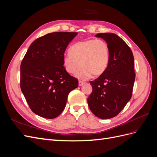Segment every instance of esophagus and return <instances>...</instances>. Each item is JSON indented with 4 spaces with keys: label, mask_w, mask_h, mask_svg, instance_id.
Instances as JSON below:
<instances>
[{
    "label": "esophagus",
    "mask_w": 157,
    "mask_h": 157,
    "mask_svg": "<svg viewBox=\"0 0 157 157\" xmlns=\"http://www.w3.org/2000/svg\"><path fill=\"white\" fill-rule=\"evenodd\" d=\"M84 84V82H83V81H81V80H79L78 81V85L80 86H82V85Z\"/></svg>",
    "instance_id": "1"
}]
</instances>
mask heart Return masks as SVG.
<instances>
[{
    "label": "heart",
    "mask_w": 157,
    "mask_h": 157,
    "mask_svg": "<svg viewBox=\"0 0 157 157\" xmlns=\"http://www.w3.org/2000/svg\"><path fill=\"white\" fill-rule=\"evenodd\" d=\"M69 53L63 57V65L67 73L76 74L79 79L86 80L93 74L102 75L107 68L110 50L105 40L100 39L78 42L70 47Z\"/></svg>",
    "instance_id": "1"
}]
</instances>
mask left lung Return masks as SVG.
Listing matches in <instances>:
<instances>
[{"label":"left lung","instance_id":"8db88e82","mask_svg":"<svg viewBox=\"0 0 157 157\" xmlns=\"http://www.w3.org/2000/svg\"><path fill=\"white\" fill-rule=\"evenodd\" d=\"M108 44L110 59L107 68L94 81L88 104L94 115L102 119L117 116L132 98L136 74L134 56L129 46L114 33H98Z\"/></svg>","mask_w":157,"mask_h":157}]
</instances>
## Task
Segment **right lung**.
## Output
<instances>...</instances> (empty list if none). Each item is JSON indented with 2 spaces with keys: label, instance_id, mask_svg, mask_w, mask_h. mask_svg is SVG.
<instances>
[{
  "label": "right lung",
  "instance_id": "add662e5",
  "mask_svg": "<svg viewBox=\"0 0 157 157\" xmlns=\"http://www.w3.org/2000/svg\"><path fill=\"white\" fill-rule=\"evenodd\" d=\"M78 34L54 32L32 42L20 65V88L31 111L46 118L62 113L69 92L78 85L63 66L69 42Z\"/></svg>",
  "mask_w": 157,
  "mask_h": 157
}]
</instances>
